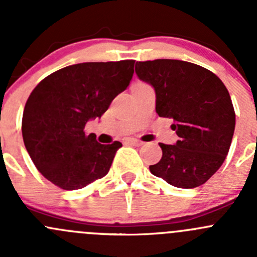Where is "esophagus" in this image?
Returning a JSON list of instances; mask_svg holds the SVG:
<instances>
[{
  "mask_svg": "<svg viewBox=\"0 0 257 257\" xmlns=\"http://www.w3.org/2000/svg\"><path fill=\"white\" fill-rule=\"evenodd\" d=\"M129 143L133 144V145H136V147H142V145L144 144L143 142L138 141V139H131V141H129Z\"/></svg>",
  "mask_w": 257,
  "mask_h": 257,
  "instance_id": "34e87169",
  "label": "esophagus"
}]
</instances>
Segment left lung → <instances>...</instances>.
Segmentation results:
<instances>
[{
  "label": "left lung",
  "instance_id": "1",
  "mask_svg": "<svg viewBox=\"0 0 257 257\" xmlns=\"http://www.w3.org/2000/svg\"><path fill=\"white\" fill-rule=\"evenodd\" d=\"M136 73L154 87L158 115L172 118L180 138L174 145L159 143L162 159L150 173L177 188L203 185L222 165L234 136L225 84L209 69L178 59L137 62Z\"/></svg>",
  "mask_w": 257,
  "mask_h": 257
}]
</instances>
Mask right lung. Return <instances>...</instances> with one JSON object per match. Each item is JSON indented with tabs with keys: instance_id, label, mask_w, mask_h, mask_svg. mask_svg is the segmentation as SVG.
Here are the masks:
<instances>
[{
	"instance_id": "obj_1",
	"label": "right lung",
	"mask_w": 257,
	"mask_h": 257,
	"mask_svg": "<svg viewBox=\"0 0 257 257\" xmlns=\"http://www.w3.org/2000/svg\"><path fill=\"white\" fill-rule=\"evenodd\" d=\"M133 59L85 62L58 69L41 80L26 102L25 147L38 172L63 190H77L108 174L120 142L100 144L85 134L129 85Z\"/></svg>"
}]
</instances>
